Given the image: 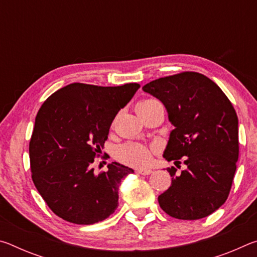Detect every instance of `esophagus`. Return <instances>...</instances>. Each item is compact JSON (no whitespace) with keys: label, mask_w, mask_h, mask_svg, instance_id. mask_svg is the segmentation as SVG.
I'll use <instances>...</instances> for the list:
<instances>
[{"label":"esophagus","mask_w":257,"mask_h":257,"mask_svg":"<svg viewBox=\"0 0 257 257\" xmlns=\"http://www.w3.org/2000/svg\"><path fill=\"white\" fill-rule=\"evenodd\" d=\"M136 172L143 176H149L152 173V170H150V169H139V170H137Z\"/></svg>","instance_id":"obj_1"}]
</instances>
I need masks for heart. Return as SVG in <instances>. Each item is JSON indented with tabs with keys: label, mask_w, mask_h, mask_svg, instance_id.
I'll list each match as a JSON object with an SVG mask.
<instances>
[{
	"label": "heart",
	"mask_w": 257,
	"mask_h": 257,
	"mask_svg": "<svg viewBox=\"0 0 257 257\" xmlns=\"http://www.w3.org/2000/svg\"><path fill=\"white\" fill-rule=\"evenodd\" d=\"M159 104L156 99L146 98L137 105V110L150 107L152 105ZM155 152V147H149L138 143H125L119 146L115 151L116 159L121 162L135 168H145L152 162V156Z\"/></svg>",
	"instance_id": "obj_1"
}]
</instances>
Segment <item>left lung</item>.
Segmentation results:
<instances>
[{
	"label": "left lung",
	"instance_id": "8db88e82",
	"mask_svg": "<svg viewBox=\"0 0 257 257\" xmlns=\"http://www.w3.org/2000/svg\"><path fill=\"white\" fill-rule=\"evenodd\" d=\"M143 90L159 98L175 125L164 158L186 170L159 196L162 210L179 220H198L227 201L239 155L238 118L222 89L202 73L185 71L159 78Z\"/></svg>",
	"mask_w": 257,
	"mask_h": 257
}]
</instances>
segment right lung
Returning <instances> with one entry per match:
<instances>
[{
	"label": "right lung",
	"instance_id": "right-lung-1",
	"mask_svg": "<svg viewBox=\"0 0 257 257\" xmlns=\"http://www.w3.org/2000/svg\"><path fill=\"white\" fill-rule=\"evenodd\" d=\"M139 87L136 82L116 87L73 82L52 94L38 110L29 142L32 179L61 219L93 224L115 211L120 182L134 170L112 162L96 175L90 165L113 119Z\"/></svg>",
	"mask_w": 257,
	"mask_h": 257
}]
</instances>
